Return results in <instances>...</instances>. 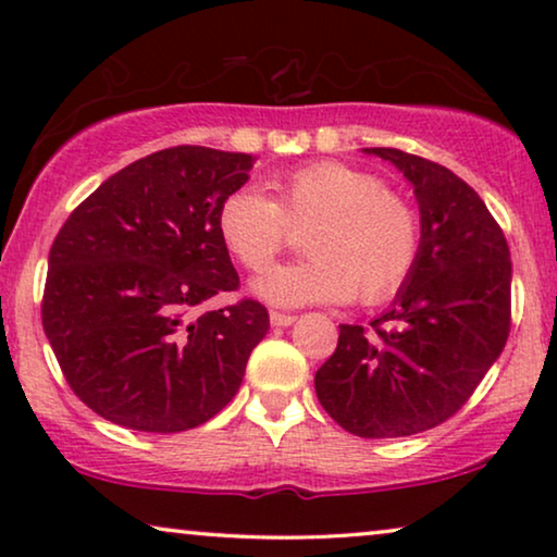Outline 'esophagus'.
<instances>
[{
	"mask_svg": "<svg viewBox=\"0 0 557 557\" xmlns=\"http://www.w3.org/2000/svg\"><path fill=\"white\" fill-rule=\"evenodd\" d=\"M294 322H296L294 314H286V311H271V324L273 326H288Z\"/></svg>",
	"mask_w": 557,
	"mask_h": 557,
	"instance_id": "obj_1",
	"label": "esophagus"
}]
</instances>
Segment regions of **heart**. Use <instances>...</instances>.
<instances>
[{
  "label": "heart",
  "mask_w": 557,
  "mask_h": 557,
  "mask_svg": "<svg viewBox=\"0 0 557 557\" xmlns=\"http://www.w3.org/2000/svg\"><path fill=\"white\" fill-rule=\"evenodd\" d=\"M273 200L235 189L218 208V233L243 269L261 273L309 227L307 261L256 281L273 304H377L406 284L421 253V215L406 195L362 166L311 162L271 182Z\"/></svg>",
  "instance_id": "obj_1"
}]
</instances>
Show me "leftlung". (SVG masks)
<instances>
[{
	"mask_svg": "<svg viewBox=\"0 0 557 557\" xmlns=\"http://www.w3.org/2000/svg\"><path fill=\"white\" fill-rule=\"evenodd\" d=\"M413 185L421 253L393 307L370 322L339 324L334 355L317 370L322 408L362 438L436 429L482 383L512 326V261L505 233L474 189L431 159L391 147Z\"/></svg>",
	"mask_w": 557,
	"mask_h": 557,
	"instance_id": "1",
	"label": "left lung"
}]
</instances>
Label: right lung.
I'll return each instance as SVG.
<instances>
[{
  "label": "right lung",
  "instance_id": "1",
  "mask_svg": "<svg viewBox=\"0 0 557 557\" xmlns=\"http://www.w3.org/2000/svg\"><path fill=\"white\" fill-rule=\"evenodd\" d=\"M250 164L189 144L154 151L106 180L52 240L42 330L71 391L106 421L177 433L238 393L269 311L248 296L202 307L240 286L218 208Z\"/></svg>",
  "mask_w": 557,
  "mask_h": 557
}]
</instances>
